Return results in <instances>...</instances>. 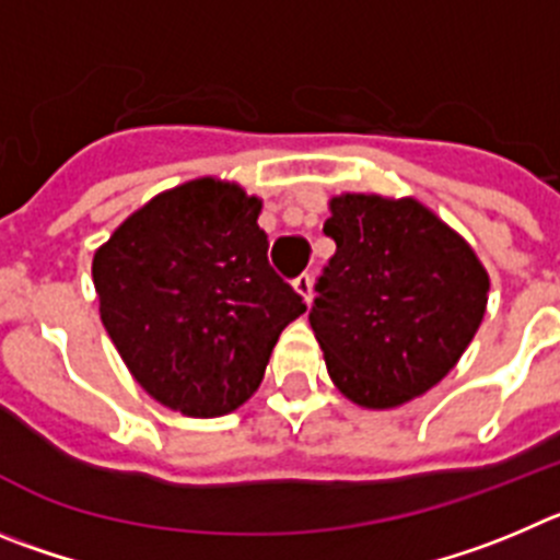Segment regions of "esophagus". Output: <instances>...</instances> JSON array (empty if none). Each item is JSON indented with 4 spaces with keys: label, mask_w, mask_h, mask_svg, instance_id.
<instances>
[{
    "label": "esophagus",
    "mask_w": 560,
    "mask_h": 560,
    "mask_svg": "<svg viewBox=\"0 0 560 560\" xmlns=\"http://www.w3.org/2000/svg\"><path fill=\"white\" fill-rule=\"evenodd\" d=\"M292 287H295V292H299L301 299L312 301V273H301L299 279L292 281Z\"/></svg>",
    "instance_id": "1"
}]
</instances>
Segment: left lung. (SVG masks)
Listing matches in <instances>:
<instances>
[{"mask_svg":"<svg viewBox=\"0 0 560 560\" xmlns=\"http://www.w3.org/2000/svg\"><path fill=\"white\" fill-rule=\"evenodd\" d=\"M324 234L335 256L315 281L310 326L337 387L362 407H396L450 374L475 337L488 273L418 200L342 195Z\"/></svg>","mask_w":560,"mask_h":560,"instance_id":"obj_1","label":"left lung"}]
</instances>
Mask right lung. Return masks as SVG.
<instances>
[{
  "instance_id": "obj_1",
  "label": "right lung",
  "mask_w": 560,
  "mask_h": 560,
  "mask_svg": "<svg viewBox=\"0 0 560 560\" xmlns=\"http://www.w3.org/2000/svg\"><path fill=\"white\" fill-rule=\"evenodd\" d=\"M261 203L189 180L130 214L94 254L100 317L136 382L195 418L259 387L281 329L306 304L268 259Z\"/></svg>"
}]
</instances>
